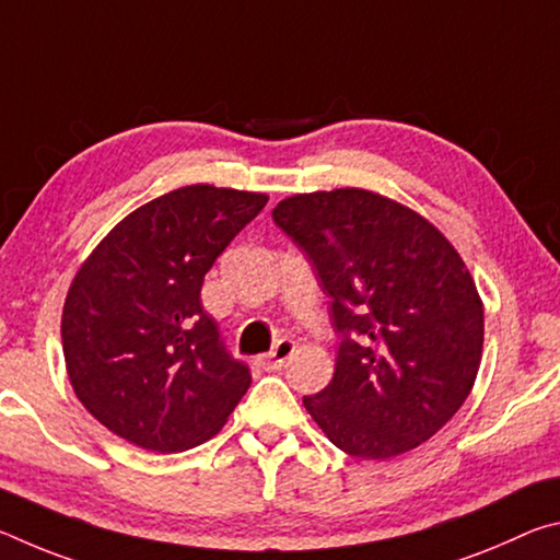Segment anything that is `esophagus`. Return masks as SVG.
Wrapping results in <instances>:
<instances>
[{
  "mask_svg": "<svg viewBox=\"0 0 560 560\" xmlns=\"http://www.w3.org/2000/svg\"><path fill=\"white\" fill-rule=\"evenodd\" d=\"M293 350H296V343H293L291 338H281L279 343L273 346L271 353L264 358V365H267V368H281L293 355Z\"/></svg>",
  "mask_w": 560,
  "mask_h": 560,
  "instance_id": "esophagus-1",
  "label": "esophagus"
}]
</instances>
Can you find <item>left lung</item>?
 I'll list each match as a JSON object with an SVG mask.
<instances>
[{
  "label": "left lung",
  "instance_id": "left-lung-1",
  "mask_svg": "<svg viewBox=\"0 0 560 560\" xmlns=\"http://www.w3.org/2000/svg\"><path fill=\"white\" fill-rule=\"evenodd\" d=\"M330 299L336 371L303 405L358 459L420 447L471 393L485 306L438 226L371 189L293 195L273 207Z\"/></svg>",
  "mask_w": 560,
  "mask_h": 560
}]
</instances>
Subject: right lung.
I'll list each match as a JSON object with an SVG mask.
<instances>
[{"mask_svg":"<svg viewBox=\"0 0 560 560\" xmlns=\"http://www.w3.org/2000/svg\"><path fill=\"white\" fill-rule=\"evenodd\" d=\"M267 195L189 185L138 207L73 277L61 340L73 393L113 434L160 454L222 430L252 373L202 308V281Z\"/></svg>","mask_w":560,"mask_h":560,"instance_id":"1","label":"right lung"}]
</instances>
